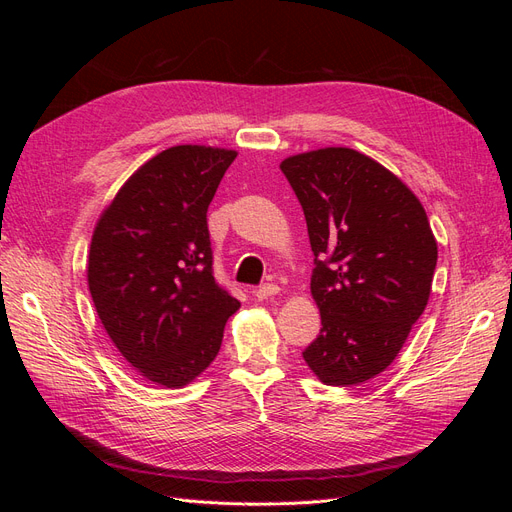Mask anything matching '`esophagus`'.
I'll list each match as a JSON object with an SVG mask.
<instances>
[{
    "label": "esophagus",
    "instance_id": "1",
    "mask_svg": "<svg viewBox=\"0 0 512 512\" xmlns=\"http://www.w3.org/2000/svg\"><path fill=\"white\" fill-rule=\"evenodd\" d=\"M277 292H280V286H277V284H265V286H258V288L254 290V297H256L258 301H267V299L275 297Z\"/></svg>",
    "mask_w": 512,
    "mask_h": 512
}]
</instances>
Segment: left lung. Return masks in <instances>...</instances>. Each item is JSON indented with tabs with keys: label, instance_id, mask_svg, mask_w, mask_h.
I'll return each instance as SVG.
<instances>
[{
	"label": "left lung",
	"instance_id": "left-lung-1",
	"mask_svg": "<svg viewBox=\"0 0 512 512\" xmlns=\"http://www.w3.org/2000/svg\"><path fill=\"white\" fill-rule=\"evenodd\" d=\"M314 252L320 335L303 352L320 382L378 376L429 301L438 243L408 185L365 153L327 147L282 164Z\"/></svg>",
	"mask_w": 512,
	"mask_h": 512
}]
</instances>
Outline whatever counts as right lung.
<instances>
[{
	"instance_id": "right-lung-1",
	"label": "right lung",
	"mask_w": 512,
	"mask_h": 512,
	"mask_svg": "<svg viewBox=\"0 0 512 512\" xmlns=\"http://www.w3.org/2000/svg\"><path fill=\"white\" fill-rule=\"evenodd\" d=\"M237 151L177 145L104 209L87 282L108 337L143 378L181 389L218 356L239 301L213 277L207 209Z\"/></svg>"
}]
</instances>
